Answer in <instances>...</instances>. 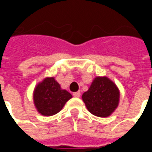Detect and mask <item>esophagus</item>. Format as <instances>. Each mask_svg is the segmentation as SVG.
I'll return each instance as SVG.
<instances>
[{"label": "esophagus", "mask_w": 152, "mask_h": 152, "mask_svg": "<svg viewBox=\"0 0 152 152\" xmlns=\"http://www.w3.org/2000/svg\"><path fill=\"white\" fill-rule=\"evenodd\" d=\"M73 96L74 97H80L81 94H80V92H79V91H77V92H74V93H73Z\"/></svg>", "instance_id": "esophagus-1"}]
</instances>
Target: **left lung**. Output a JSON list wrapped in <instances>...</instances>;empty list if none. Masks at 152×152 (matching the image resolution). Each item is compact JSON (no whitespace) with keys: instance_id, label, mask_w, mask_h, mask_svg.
<instances>
[{"instance_id":"1","label":"left lung","mask_w":152,"mask_h":152,"mask_svg":"<svg viewBox=\"0 0 152 152\" xmlns=\"http://www.w3.org/2000/svg\"><path fill=\"white\" fill-rule=\"evenodd\" d=\"M120 93L117 85L107 77H96L82 96L88 111L95 116L106 118L118 107Z\"/></svg>"}]
</instances>
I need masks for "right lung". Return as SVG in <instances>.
Returning <instances> with one entry per match:
<instances>
[{
	"mask_svg": "<svg viewBox=\"0 0 152 152\" xmlns=\"http://www.w3.org/2000/svg\"><path fill=\"white\" fill-rule=\"evenodd\" d=\"M33 98L37 111L41 115L48 117L59 113L65 103L72 98V95L66 90H62L51 77L45 78L36 85Z\"/></svg>",
	"mask_w": 152,
	"mask_h": 152,
	"instance_id": "right-lung-1",
	"label": "right lung"
}]
</instances>
